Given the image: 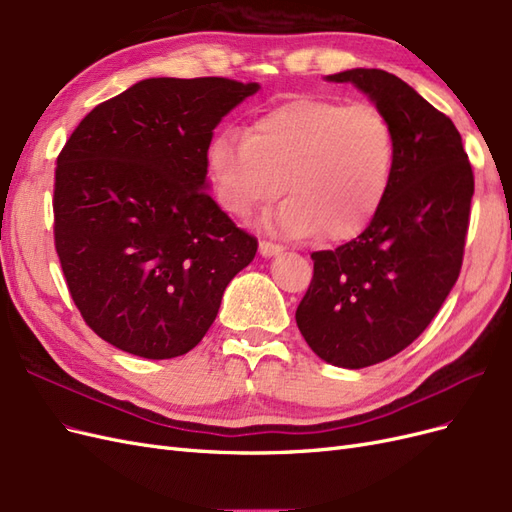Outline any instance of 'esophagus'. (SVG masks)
<instances>
[{"label": "esophagus", "mask_w": 512, "mask_h": 512, "mask_svg": "<svg viewBox=\"0 0 512 512\" xmlns=\"http://www.w3.org/2000/svg\"><path fill=\"white\" fill-rule=\"evenodd\" d=\"M258 250H260V256H262V258H273V256H277V254H282L284 247L277 245V243H271V241H260Z\"/></svg>", "instance_id": "esophagus-1"}]
</instances>
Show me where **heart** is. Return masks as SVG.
<instances>
[{
	"mask_svg": "<svg viewBox=\"0 0 512 512\" xmlns=\"http://www.w3.org/2000/svg\"><path fill=\"white\" fill-rule=\"evenodd\" d=\"M397 160L380 108L299 98L262 113L250 132L222 130L205 151L215 198L232 215L288 200L262 226L290 239H352L376 218Z\"/></svg>",
	"mask_w": 512,
	"mask_h": 512,
	"instance_id": "b5f03b06",
	"label": "heart"
}]
</instances>
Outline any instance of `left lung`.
<instances>
[{
    "label": "left lung",
    "mask_w": 512,
    "mask_h": 512,
    "mask_svg": "<svg viewBox=\"0 0 512 512\" xmlns=\"http://www.w3.org/2000/svg\"><path fill=\"white\" fill-rule=\"evenodd\" d=\"M352 83L389 117L397 160L389 194L359 237L314 252L297 327L322 361L361 369L421 335L453 290L470 224L474 175L455 123L376 68L327 76Z\"/></svg>",
    "instance_id": "8db88e82"
}]
</instances>
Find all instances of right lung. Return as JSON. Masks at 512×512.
Wrapping results in <instances>:
<instances>
[{
    "label": "right lung",
    "mask_w": 512,
    "mask_h": 512,
    "mask_svg": "<svg viewBox=\"0 0 512 512\" xmlns=\"http://www.w3.org/2000/svg\"><path fill=\"white\" fill-rule=\"evenodd\" d=\"M258 83L145 79L98 104L61 149L55 247L104 342L143 359L198 346L258 241L209 196L205 151Z\"/></svg>",
    "instance_id": "1"
}]
</instances>
